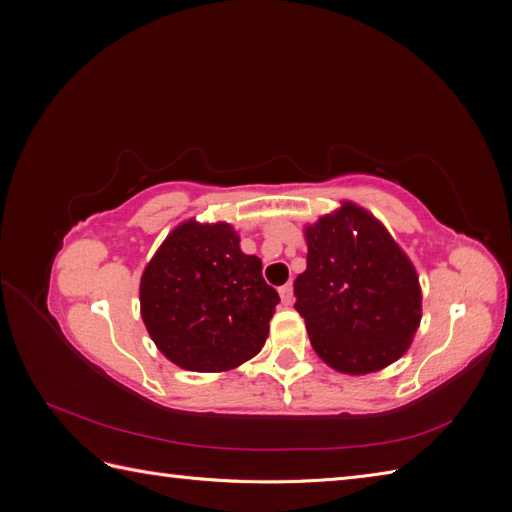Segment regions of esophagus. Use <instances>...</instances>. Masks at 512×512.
I'll return each mask as SVG.
<instances>
[{"instance_id":"1","label":"esophagus","mask_w":512,"mask_h":512,"mask_svg":"<svg viewBox=\"0 0 512 512\" xmlns=\"http://www.w3.org/2000/svg\"><path fill=\"white\" fill-rule=\"evenodd\" d=\"M280 297H282V303L284 305H290L292 303V284H284L280 288Z\"/></svg>"}]
</instances>
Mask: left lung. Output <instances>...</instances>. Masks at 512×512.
<instances>
[{"label":"left lung","mask_w":512,"mask_h":512,"mask_svg":"<svg viewBox=\"0 0 512 512\" xmlns=\"http://www.w3.org/2000/svg\"><path fill=\"white\" fill-rule=\"evenodd\" d=\"M305 241L294 307L320 359L365 376L404 356L421 324V284L391 232L363 207L342 203L305 226Z\"/></svg>","instance_id":"1"}]
</instances>
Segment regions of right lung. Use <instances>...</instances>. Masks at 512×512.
<instances>
[{"label":"right lung","instance_id":"right-lung-1","mask_svg":"<svg viewBox=\"0 0 512 512\" xmlns=\"http://www.w3.org/2000/svg\"><path fill=\"white\" fill-rule=\"evenodd\" d=\"M226 222L179 224L141 277V316L153 344L190 371H228L265 346L280 294L258 256Z\"/></svg>","mask_w":512,"mask_h":512}]
</instances>
